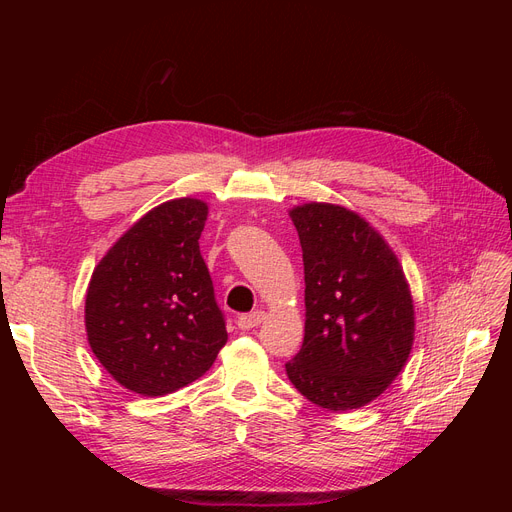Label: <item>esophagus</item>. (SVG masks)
<instances>
[{
	"label": "esophagus",
	"mask_w": 512,
	"mask_h": 512,
	"mask_svg": "<svg viewBox=\"0 0 512 512\" xmlns=\"http://www.w3.org/2000/svg\"><path fill=\"white\" fill-rule=\"evenodd\" d=\"M265 320V312H260V309H256V312H250V314H241L237 318V327L241 331H250L254 327H258V324Z\"/></svg>",
	"instance_id": "obj_1"
}]
</instances>
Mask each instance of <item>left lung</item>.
Returning a JSON list of instances; mask_svg holds the SVG:
<instances>
[{
	"label": "left lung",
	"mask_w": 512,
	"mask_h": 512,
	"mask_svg": "<svg viewBox=\"0 0 512 512\" xmlns=\"http://www.w3.org/2000/svg\"><path fill=\"white\" fill-rule=\"evenodd\" d=\"M305 271V337L286 374L312 404L354 410L386 391L414 339V307L397 256L354 211H290Z\"/></svg>",
	"instance_id": "left-lung-1"
}]
</instances>
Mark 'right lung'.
<instances>
[{
    "instance_id": "obj_1",
    "label": "right lung",
    "mask_w": 512,
    "mask_h": 512,
    "mask_svg": "<svg viewBox=\"0 0 512 512\" xmlns=\"http://www.w3.org/2000/svg\"><path fill=\"white\" fill-rule=\"evenodd\" d=\"M205 220L203 200H168L143 215L91 275L89 346L138 395L162 397L198 380L228 339L198 247Z\"/></svg>"
}]
</instances>
